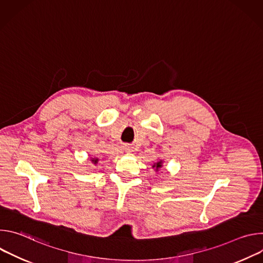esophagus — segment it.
<instances>
[{
    "instance_id": "34e87169",
    "label": "esophagus",
    "mask_w": 263,
    "mask_h": 263,
    "mask_svg": "<svg viewBox=\"0 0 263 263\" xmlns=\"http://www.w3.org/2000/svg\"><path fill=\"white\" fill-rule=\"evenodd\" d=\"M124 149H125V151H126L127 153H131V152L133 151L132 146H130V145H125V146H124Z\"/></svg>"
}]
</instances>
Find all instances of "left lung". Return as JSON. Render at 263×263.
Masks as SVG:
<instances>
[{
	"mask_svg": "<svg viewBox=\"0 0 263 263\" xmlns=\"http://www.w3.org/2000/svg\"><path fill=\"white\" fill-rule=\"evenodd\" d=\"M163 166V160L162 159H160V160H157L153 165H152V167L155 170V172L157 173L161 167Z\"/></svg>",
	"mask_w": 263,
	"mask_h": 263,
	"instance_id": "left-lung-1",
	"label": "left lung"
}]
</instances>
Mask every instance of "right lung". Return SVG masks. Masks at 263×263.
Wrapping results in <instances>:
<instances>
[{"label":"right lung","instance_id":"1","mask_svg":"<svg viewBox=\"0 0 263 263\" xmlns=\"http://www.w3.org/2000/svg\"><path fill=\"white\" fill-rule=\"evenodd\" d=\"M90 161H91L95 165H97V164H98V161H99V158H98V157H91V158H90Z\"/></svg>","mask_w":263,"mask_h":263}]
</instances>
